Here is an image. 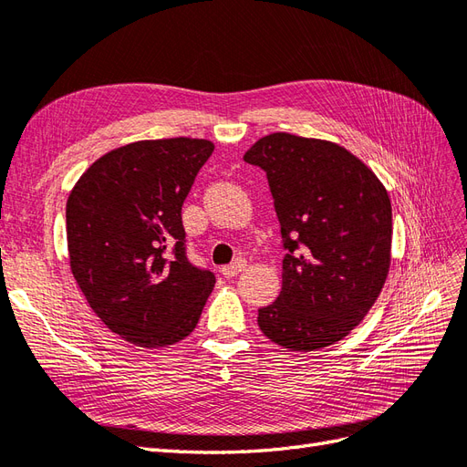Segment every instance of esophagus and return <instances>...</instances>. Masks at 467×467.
Segmentation results:
<instances>
[{
  "mask_svg": "<svg viewBox=\"0 0 467 467\" xmlns=\"http://www.w3.org/2000/svg\"><path fill=\"white\" fill-rule=\"evenodd\" d=\"M244 268H246V262L244 260H234L229 265H223L221 274H223V277H234L236 274H241Z\"/></svg>",
  "mask_w": 467,
  "mask_h": 467,
  "instance_id": "esophagus-1",
  "label": "esophagus"
}]
</instances>
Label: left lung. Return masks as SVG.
<instances>
[{"label":"left lung","mask_w":467,"mask_h":467,"mask_svg":"<svg viewBox=\"0 0 467 467\" xmlns=\"http://www.w3.org/2000/svg\"><path fill=\"white\" fill-rule=\"evenodd\" d=\"M265 171L287 254L282 291L258 327L287 350L342 340L376 303L391 264V202L342 146L274 132L244 154Z\"/></svg>","instance_id":"1"}]
</instances>
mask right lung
I'll return each instance as SVG.
<instances>
[{
  "mask_svg": "<svg viewBox=\"0 0 467 467\" xmlns=\"http://www.w3.org/2000/svg\"><path fill=\"white\" fill-rule=\"evenodd\" d=\"M203 139L140 140L96 160L66 203L70 268L101 321L158 348L195 328L215 274L188 258L182 205L213 154Z\"/></svg>",
  "mask_w": 467,
  "mask_h": 467,
  "instance_id": "add662e5",
  "label": "right lung"
}]
</instances>
